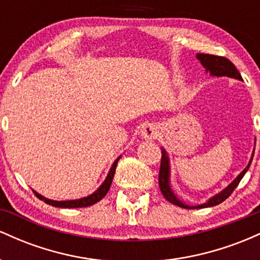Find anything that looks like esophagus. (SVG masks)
<instances>
[{"label": "esophagus", "instance_id": "1", "mask_svg": "<svg viewBox=\"0 0 260 260\" xmlns=\"http://www.w3.org/2000/svg\"><path fill=\"white\" fill-rule=\"evenodd\" d=\"M140 134H142L144 139L151 140L156 138L157 134H159V129H157V127L154 123H145L142 127V129H140Z\"/></svg>", "mask_w": 260, "mask_h": 260}]
</instances>
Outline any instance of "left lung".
I'll list each match as a JSON object with an SVG mask.
<instances>
[{
	"label": "left lung",
	"instance_id": "8db88e82",
	"mask_svg": "<svg viewBox=\"0 0 260 260\" xmlns=\"http://www.w3.org/2000/svg\"><path fill=\"white\" fill-rule=\"evenodd\" d=\"M197 58L201 61L203 67L205 68L207 72L210 73V76L213 77H229V78H235L238 80H242L240 72L237 71V68L235 67V64L232 63L230 59L226 57H221V56H215V55H209V53H197ZM161 165H160V172H159V187L162 196L165 197L166 201H169L172 204L177 205L180 208L184 209H201V208H210L215 207V205L220 204L223 201L229 198L231 196V193L234 192L235 188L238 186L240 181L242 180L243 176L246 175V172L248 171L250 164H252L253 155H254V150H253L252 157H250L248 165L246 166V169L241 172L237 177L235 178L231 183L229 184L225 189H222L221 192L217 193L214 197H211L210 199L204 204L194 205V207H189L186 203H183L175 194L174 190H172L171 186H170V160L168 156V153L164 148H161Z\"/></svg>",
	"mask_w": 260,
	"mask_h": 260
}]
</instances>
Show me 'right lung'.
<instances>
[{"mask_svg":"<svg viewBox=\"0 0 260 260\" xmlns=\"http://www.w3.org/2000/svg\"><path fill=\"white\" fill-rule=\"evenodd\" d=\"M121 156H118L117 159L115 160V162L112 164L111 169H110L109 174H107V177L105 178V181L103 182V184L98 188L96 190H95L94 193L88 197H84V198H80V199H74V201H52V199H47L43 197L41 194H39L38 192H35L34 189H32V192H34V194L38 197L40 201H44L46 204L49 205H52V207H57V208H85V207H89V205H92L95 204V203H98L101 199L104 198L107 194V192H109L110 189V186H111L112 183V180H113V175H115V171H116V166H117V162L118 160H120Z\"/></svg>","mask_w":260,"mask_h":260,"instance_id":"obj_1","label":"right lung"}]
</instances>
